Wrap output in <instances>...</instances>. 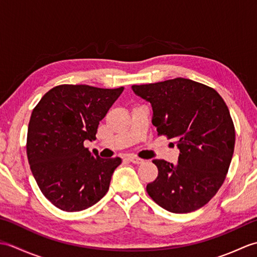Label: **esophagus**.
<instances>
[{
  "instance_id": "1",
  "label": "esophagus",
  "mask_w": 257,
  "mask_h": 257,
  "mask_svg": "<svg viewBox=\"0 0 257 257\" xmlns=\"http://www.w3.org/2000/svg\"><path fill=\"white\" fill-rule=\"evenodd\" d=\"M127 159H128L130 162L135 163V165H140V163L144 162L143 159H140V158H137V157H135V156H129V157L127 158Z\"/></svg>"
}]
</instances>
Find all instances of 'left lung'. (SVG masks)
<instances>
[{
  "label": "left lung",
  "mask_w": 257,
  "mask_h": 257,
  "mask_svg": "<svg viewBox=\"0 0 257 257\" xmlns=\"http://www.w3.org/2000/svg\"><path fill=\"white\" fill-rule=\"evenodd\" d=\"M132 88L151 103L158 135L176 140L180 150L176 166L152 161L158 177L147 192L169 212L200 209L224 182L233 157L235 129L226 103L211 87L181 77Z\"/></svg>",
  "instance_id": "1"
}]
</instances>
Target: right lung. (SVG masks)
Returning <instances> with one entry per match:
<instances>
[{"mask_svg": "<svg viewBox=\"0 0 257 257\" xmlns=\"http://www.w3.org/2000/svg\"><path fill=\"white\" fill-rule=\"evenodd\" d=\"M123 87L59 85L33 109L27 130V159L38 188L58 209H88L107 193L120 158L102 159L85 148L96 139L99 121Z\"/></svg>", "mask_w": 257, "mask_h": 257, "instance_id": "right-lung-1", "label": "right lung"}]
</instances>
